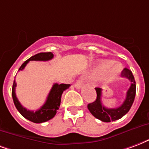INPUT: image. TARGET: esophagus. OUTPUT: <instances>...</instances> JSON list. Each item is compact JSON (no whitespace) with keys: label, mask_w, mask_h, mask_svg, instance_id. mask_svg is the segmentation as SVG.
I'll return each mask as SVG.
<instances>
[{"label":"esophagus","mask_w":149,"mask_h":149,"mask_svg":"<svg viewBox=\"0 0 149 149\" xmlns=\"http://www.w3.org/2000/svg\"><path fill=\"white\" fill-rule=\"evenodd\" d=\"M83 84V80H82V79H78V80L76 81V83H75V87H76L77 88H81Z\"/></svg>","instance_id":"esophagus-1"}]
</instances>
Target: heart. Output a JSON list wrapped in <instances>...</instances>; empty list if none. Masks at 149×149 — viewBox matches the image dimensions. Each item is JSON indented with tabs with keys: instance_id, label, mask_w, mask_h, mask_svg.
<instances>
[{
	"instance_id": "b5f03b06",
	"label": "heart",
	"mask_w": 149,
	"mask_h": 149,
	"mask_svg": "<svg viewBox=\"0 0 149 149\" xmlns=\"http://www.w3.org/2000/svg\"><path fill=\"white\" fill-rule=\"evenodd\" d=\"M114 65V62L111 61H101L92 66L91 69V73L94 77H100L101 75L104 74L105 72L108 71L111 69L112 65ZM122 67L120 65L117 64L112 68V69L108 71V72L106 74L104 80L106 82H111L117 78V77L119 75L121 72Z\"/></svg>"
}]
</instances>
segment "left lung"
I'll list each match as a JSON object with an SVG mask.
<instances>
[{
    "label": "left lung",
    "mask_w": 149,
    "mask_h": 149,
    "mask_svg": "<svg viewBox=\"0 0 149 149\" xmlns=\"http://www.w3.org/2000/svg\"><path fill=\"white\" fill-rule=\"evenodd\" d=\"M122 77L127 78L131 82L130 87L126 92V97L122 104L116 108H107L102 104L101 96H102V89L95 88L97 97L96 100L93 102H91L88 105V108L91 114L98 119L102 122H110L120 119L121 118L127 114L130 111L133 102L135 99L136 95V82L134 80L133 73L129 69H124L122 72Z\"/></svg>",
    "instance_id": "obj_1"
}]
</instances>
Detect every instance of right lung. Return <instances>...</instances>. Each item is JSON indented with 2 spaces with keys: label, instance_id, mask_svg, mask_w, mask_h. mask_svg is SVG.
<instances>
[{
  "label": "right lung",
  "instance_id": "1",
  "mask_svg": "<svg viewBox=\"0 0 149 149\" xmlns=\"http://www.w3.org/2000/svg\"><path fill=\"white\" fill-rule=\"evenodd\" d=\"M53 58H54V54L51 52L37 54L31 57L26 61H24V63L22 64V65L20 66V68L19 69V71L23 70L30 61H46L51 60ZM69 86H70V84H54L53 85L50 91H49L48 96H47L46 102L36 111L27 110L20 104V102H19L18 99L16 95V83L15 80L13 82L12 95H13L14 104L16 106V109L18 110L19 112L21 114L22 116L24 117L25 118H27V120H29L31 122H35V123H42V122L49 121L55 116L57 111L59 109V107H60L61 95L65 90L69 88Z\"/></svg>",
  "mask_w": 149,
  "mask_h": 149
}]
</instances>
